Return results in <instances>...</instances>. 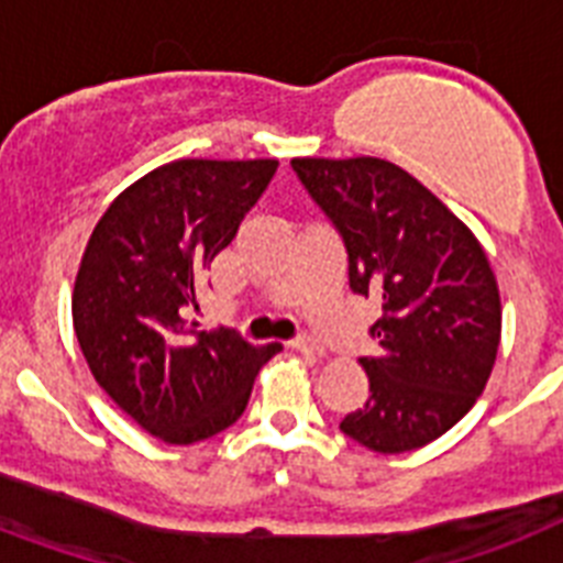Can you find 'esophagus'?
I'll list each match as a JSON object with an SVG mask.
<instances>
[{
    "mask_svg": "<svg viewBox=\"0 0 563 563\" xmlns=\"http://www.w3.org/2000/svg\"><path fill=\"white\" fill-rule=\"evenodd\" d=\"M291 346H295L297 352H300V354H309V357H323V354H325V349L320 346L318 340H311V338H300V340H295V343H291Z\"/></svg>",
    "mask_w": 563,
    "mask_h": 563,
    "instance_id": "obj_1",
    "label": "esophagus"
}]
</instances>
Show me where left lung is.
Returning <instances> with one entry per match:
<instances>
[{
  "mask_svg": "<svg viewBox=\"0 0 563 563\" xmlns=\"http://www.w3.org/2000/svg\"><path fill=\"white\" fill-rule=\"evenodd\" d=\"M343 238L349 289L375 297L361 357L369 400L340 420L372 452L420 450L470 412L493 375L500 295L478 238L427 186L377 157L291 159Z\"/></svg>",
  "mask_w": 563,
  "mask_h": 563,
  "instance_id": "1",
  "label": "left lung"
}]
</instances>
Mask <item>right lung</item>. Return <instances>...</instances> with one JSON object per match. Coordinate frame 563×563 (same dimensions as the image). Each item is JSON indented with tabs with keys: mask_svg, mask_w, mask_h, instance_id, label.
Segmentation results:
<instances>
[{
	"mask_svg": "<svg viewBox=\"0 0 563 563\" xmlns=\"http://www.w3.org/2000/svg\"><path fill=\"white\" fill-rule=\"evenodd\" d=\"M277 159H174L99 217L70 311L108 398L165 443L206 441L243 415L260 366L280 352L188 323L194 280L234 240Z\"/></svg>",
	"mask_w": 563,
	"mask_h": 563,
	"instance_id": "add662e5",
	"label": "right lung"
}]
</instances>
